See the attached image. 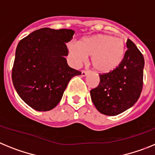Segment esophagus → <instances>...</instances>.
<instances>
[{
  "mask_svg": "<svg viewBox=\"0 0 155 155\" xmlns=\"http://www.w3.org/2000/svg\"><path fill=\"white\" fill-rule=\"evenodd\" d=\"M87 74H88V72H87V71H82L81 76H86Z\"/></svg>",
  "mask_w": 155,
  "mask_h": 155,
  "instance_id": "obj_1",
  "label": "esophagus"
}]
</instances>
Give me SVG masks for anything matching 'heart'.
Returning <instances> with one entry per match:
<instances>
[{
    "label": "heart",
    "mask_w": 155,
    "mask_h": 155,
    "mask_svg": "<svg viewBox=\"0 0 155 155\" xmlns=\"http://www.w3.org/2000/svg\"><path fill=\"white\" fill-rule=\"evenodd\" d=\"M68 54L75 65L83 64L91 57V66L96 72L106 74L120 66L126 54L124 40L107 34L83 37L77 43H70Z\"/></svg>",
    "instance_id": "1"
}]
</instances>
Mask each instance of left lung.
<instances>
[{
  "label": "left lung",
  "instance_id": "left-lung-1",
  "mask_svg": "<svg viewBox=\"0 0 155 155\" xmlns=\"http://www.w3.org/2000/svg\"><path fill=\"white\" fill-rule=\"evenodd\" d=\"M127 51L120 66L100 75V83L91 91V100L99 112L115 116L134 105L140 96L144 68L143 56L128 39Z\"/></svg>",
  "mask_w": 155,
  "mask_h": 155
}]
</instances>
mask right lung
<instances>
[{"label": "right lung", "instance_id": "add662e5", "mask_svg": "<svg viewBox=\"0 0 155 155\" xmlns=\"http://www.w3.org/2000/svg\"><path fill=\"white\" fill-rule=\"evenodd\" d=\"M72 29L43 28L20 40L12 68L13 85L21 100L38 111L53 109L68 82L81 72L70 68L65 56Z\"/></svg>", "mask_w": 155, "mask_h": 155}]
</instances>
